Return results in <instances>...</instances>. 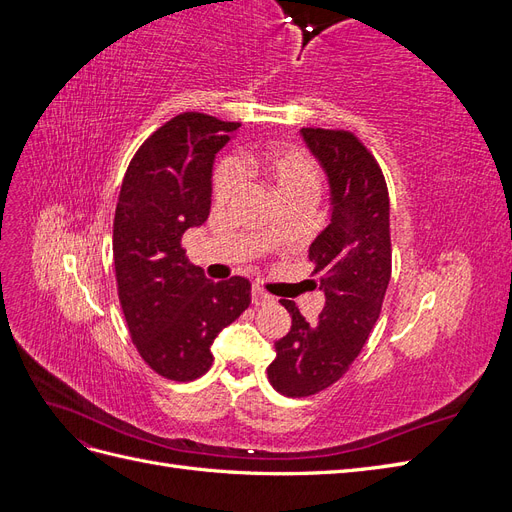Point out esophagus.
<instances>
[{
    "label": "esophagus",
    "instance_id": "esophagus-1",
    "mask_svg": "<svg viewBox=\"0 0 512 512\" xmlns=\"http://www.w3.org/2000/svg\"><path fill=\"white\" fill-rule=\"evenodd\" d=\"M252 303L256 305V307H260V305H269V303H273V297L271 294L265 290V288H260L258 284L252 288Z\"/></svg>",
    "mask_w": 512,
    "mask_h": 512
}]
</instances>
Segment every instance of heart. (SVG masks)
Masks as SVG:
<instances>
[{
	"label": "heart",
	"mask_w": 512,
	"mask_h": 512,
	"mask_svg": "<svg viewBox=\"0 0 512 512\" xmlns=\"http://www.w3.org/2000/svg\"><path fill=\"white\" fill-rule=\"evenodd\" d=\"M239 181H258L277 196L280 203L294 198H314L320 192L322 173L318 162L301 147H262L243 151L222 166L213 179V203L228 205L239 190Z\"/></svg>",
	"instance_id": "heart-1"
}]
</instances>
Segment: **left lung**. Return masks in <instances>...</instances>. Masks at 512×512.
<instances>
[{
  "label": "left lung",
  "instance_id": "8db88e82",
  "mask_svg": "<svg viewBox=\"0 0 512 512\" xmlns=\"http://www.w3.org/2000/svg\"><path fill=\"white\" fill-rule=\"evenodd\" d=\"M331 185V222L309 245L320 275L324 307L309 324L299 307L282 299L292 316L288 335L275 342L269 382L286 397H309L342 378L363 350L380 316L391 280L389 190L371 151L348 130H301Z\"/></svg>",
  "mask_w": 512,
  "mask_h": 512
}]
</instances>
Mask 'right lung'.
<instances>
[{"label": "right lung", "mask_w": 512, "mask_h": 512, "mask_svg": "<svg viewBox=\"0 0 512 512\" xmlns=\"http://www.w3.org/2000/svg\"><path fill=\"white\" fill-rule=\"evenodd\" d=\"M239 128L181 113L138 147L121 183L113 222L119 303L138 354L166 380L209 371L213 339L252 301L250 280L211 282L181 247L183 232L209 218L215 153Z\"/></svg>", "instance_id": "add662e5"}]
</instances>
